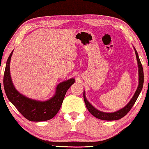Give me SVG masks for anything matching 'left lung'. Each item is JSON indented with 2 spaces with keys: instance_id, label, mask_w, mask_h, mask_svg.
<instances>
[{
  "instance_id": "8db88e82",
  "label": "left lung",
  "mask_w": 149,
  "mask_h": 149,
  "mask_svg": "<svg viewBox=\"0 0 149 149\" xmlns=\"http://www.w3.org/2000/svg\"><path fill=\"white\" fill-rule=\"evenodd\" d=\"M134 50H135L137 61V63H138V67H139V86L137 87V90L135 93V94H134V97H132V99H131V100L129 102V103L125 106V107L122 108L121 109H120V110L113 112V113H104V112L100 111L99 110H97V109H95L93 106L87 100V99H86L85 95L84 93V102H85L86 107L88 108V111L90 112V113L94 117H97V118L99 119L105 120H118L123 118L124 116H125L130 111L131 108H132V106H134V104H135L136 100L139 97L140 92H141V91L142 90L143 86V82H144V75H143V69L142 64L139 58L138 54H137V52L135 49H134Z\"/></svg>"
}]
</instances>
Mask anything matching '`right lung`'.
<instances>
[{
	"label": "right lung",
	"mask_w": 149,
	"mask_h": 149,
	"mask_svg": "<svg viewBox=\"0 0 149 149\" xmlns=\"http://www.w3.org/2000/svg\"><path fill=\"white\" fill-rule=\"evenodd\" d=\"M12 53L13 51L8 58L3 79L4 91L8 99L22 116L30 121H45L53 118L60 110L66 92L74 84V79L71 78L58 84L55 95L49 100L40 102L30 99L19 93L13 85L10 73Z\"/></svg>",
	"instance_id": "add662e5"
}]
</instances>
